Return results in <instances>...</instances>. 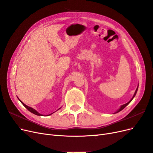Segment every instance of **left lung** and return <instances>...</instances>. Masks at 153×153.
<instances>
[{"label": "left lung", "mask_w": 153, "mask_h": 153, "mask_svg": "<svg viewBox=\"0 0 153 153\" xmlns=\"http://www.w3.org/2000/svg\"><path fill=\"white\" fill-rule=\"evenodd\" d=\"M138 88H139V85H138V86H137V89H136V90H135V93H134V96H133V97L131 98V99L128 102V103H125V104H123V105H122L121 107H120V109H118L115 113H117V112H119L120 111H122L123 109H124V108L126 106V105H128L129 104V103L131 102V101L133 100V99H134V98L135 97V95H136V93H137V90H138Z\"/></svg>", "instance_id": "1"}]
</instances>
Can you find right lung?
Listing matches in <instances>:
<instances>
[{"label": "right lung", "instance_id": "obj_1", "mask_svg": "<svg viewBox=\"0 0 153 153\" xmlns=\"http://www.w3.org/2000/svg\"><path fill=\"white\" fill-rule=\"evenodd\" d=\"M18 99H19V98H18ZM19 101H20L21 102V103H22V104L25 106V107L26 108H27V109L29 111H30V112H32V113H33V114H36V115H37V116H42V114H40V113H39V112H38L36 110H35V109H33V108H32V107H29V106H28V105H25V103H23L20 100H19ZM61 108V107H60ZM60 108H59V109H58V110H59V109H60ZM57 110V111H58ZM53 113H54V112H53ZM53 113H51V114H49V115H48V116H50V115H51V114H53Z\"/></svg>", "mask_w": 153, "mask_h": 153}]
</instances>
